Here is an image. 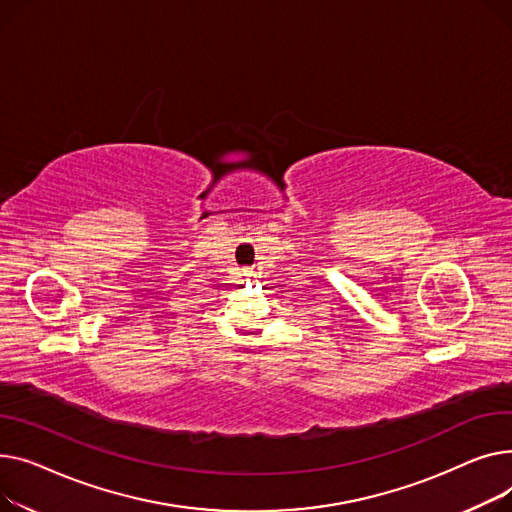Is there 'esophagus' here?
<instances>
[{
	"mask_svg": "<svg viewBox=\"0 0 512 512\" xmlns=\"http://www.w3.org/2000/svg\"><path fill=\"white\" fill-rule=\"evenodd\" d=\"M244 275H246V277H248V281H250V279H254V270H250V268H244Z\"/></svg>",
	"mask_w": 512,
	"mask_h": 512,
	"instance_id": "esophagus-1",
	"label": "esophagus"
}]
</instances>
